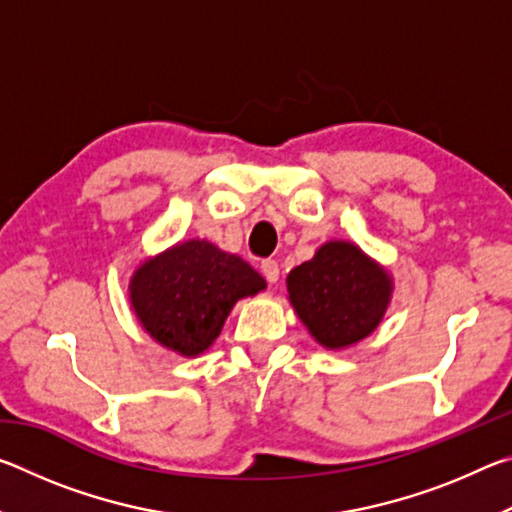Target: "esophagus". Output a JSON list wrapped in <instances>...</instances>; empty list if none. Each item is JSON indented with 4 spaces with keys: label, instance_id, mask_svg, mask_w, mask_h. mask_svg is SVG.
<instances>
[{
    "label": "esophagus",
    "instance_id": "34e87169",
    "mask_svg": "<svg viewBox=\"0 0 512 512\" xmlns=\"http://www.w3.org/2000/svg\"><path fill=\"white\" fill-rule=\"evenodd\" d=\"M262 273L268 280V284H275L277 280H280V264L275 262V259H264L262 262Z\"/></svg>",
    "mask_w": 512,
    "mask_h": 512
}]
</instances>
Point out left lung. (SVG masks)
I'll return each mask as SVG.
<instances>
[{
	"instance_id": "1",
	"label": "left lung",
	"mask_w": 512,
	"mask_h": 512,
	"mask_svg": "<svg viewBox=\"0 0 512 512\" xmlns=\"http://www.w3.org/2000/svg\"><path fill=\"white\" fill-rule=\"evenodd\" d=\"M287 296L318 345L345 350L384 320L393 277L357 244L332 239L287 275Z\"/></svg>"
}]
</instances>
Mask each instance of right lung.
<instances>
[{
	"mask_svg": "<svg viewBox=\"0 0 512 512\" xmlns=\"http://www.w3.org/2000/svg\"><path fill=\"white\" fill-rule=\"evenodd\" d=\"M266 289V280L239 255L207 239H185L146 257L128 282L131 309L146 334L180 357H198L219 339L241 298Z\"/></svg>",
	"mask_w": 512,
	"mask_h": 512,
	"instance_id": "1",
	"label": "right lung"
}]
</instances>
